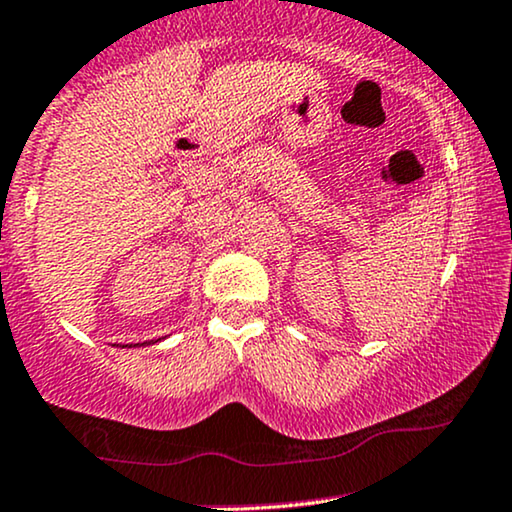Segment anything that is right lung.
<instances>
[{"label": "right lung", "mask_w": 512, "mask_h": 512, "mask_svg": "<svg viewBox=\"0 0 512 512\" xmlns=\"http://www.w3.org/2000/svg\"><path fill=\"white\" fill-rule=\"evenodd\" d=\"M145 343H147V341H145Z\"/></svg>", "instance_id": "obj_1"}]
</instances>
